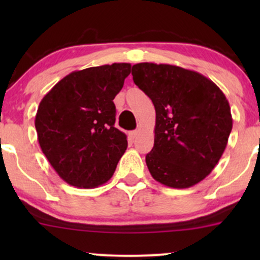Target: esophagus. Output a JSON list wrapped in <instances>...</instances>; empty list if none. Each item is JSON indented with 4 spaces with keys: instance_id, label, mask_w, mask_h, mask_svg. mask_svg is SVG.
Masks as SVG:
<instances>
[{
    "instance_id": "34e87169",
    "label": "esophagus",
    "mask_w": 260,
    "mask_h": 260,
    "mask_svg": "<svg viewBox=\"0 0 260 260\" xmlns=\"http://www.w3.org/2000/svg\"><path fill=\"white\" fill-rule=\"evenodd\" d=\"M138 134H139V131H132V132H129L131 139H136L137 137H138Z\"/></svg>"
}]
</instances>
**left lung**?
<instances>
[{
	"label": "left lung",
	"mask_w": 260,
	"mask_h": 260,
	"mask_svg": "<svg viewBox=\"0 0 260 260\" xmlns=\"http://www.w3.org/2000/svg\"><path fill=\"white\" fill-rule=\"evenodd\" d=\"M132 76L156 113L154 147L145 156L149 172L171 188L199 183L219 162L231 133L225 94L203 74L178 66L137 63Z\"/></svg>",
	"instance_id": "1"
}]
</instances>
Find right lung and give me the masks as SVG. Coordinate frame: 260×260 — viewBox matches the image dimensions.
<instances>
[{
	"label": "right lung",
	"mask_w": 260,
	"mask_h": 260,
	"mask_svg": "<svg viewBox=\"0 0 260 260\" xmlns=\"http://www.w3.org/2000/svg\"><path fill=\"white\" fill-rule=\"evenodd\" d=\"M129 73V63L74 71L40 101L35 116L39 144L71 186L106 183L126 151L127 136L115 127L113 99Z\"/></svg>",
	"instance_id": "add662e5"
}]
</instances>
